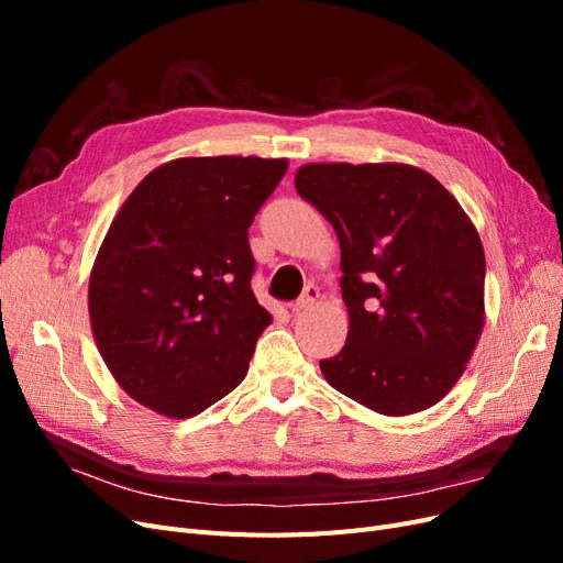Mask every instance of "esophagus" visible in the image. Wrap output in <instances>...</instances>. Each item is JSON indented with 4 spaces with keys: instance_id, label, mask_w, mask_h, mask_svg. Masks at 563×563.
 <instances>
[{
    "instance_id": "1",
    "label": "esophagus",
    "mask_w": 563,
    "mask_h": 563,
    "mask_svg": "<svg viewBox=\"0 0 563 563\" xmlns=\"http://www.w3.org/2000/svg\"><path fill=\"white\" fill-rule=\"evenodd\" d=\"M317 302H319V288L314 284H308L305 286V291L300 294V298L288 305V308H291L294 312H302V310H310Z\"/></svg>"
}]
</instances>
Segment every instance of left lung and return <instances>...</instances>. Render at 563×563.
<instances>
[{
  "mask_svg": "<svg viewBox=\"0 0 563 563\" xmlns=\"http://www.w3.org/2000/svg\"><path fill=\"white\" fill-rule=\"evenodd\" d=\"M296 190L333 225L347 340L323 378L383 416L444 399L484 331L486 258L470 216L411 164H305Z\"/></svg>",
  "mask_w": 563,
  "mask_h": 563,
  "instance_id": "1",
  "label": "left lung"
}]
</instances>
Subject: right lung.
Here are the masks:
<instances>
[{
    "label": "right lung",
    "instance_id": "obj_1",
    "mask_svg": "<svg viewBox=\"0 0 563 563\" xmlns=\"http://www.w3.org/2000/svg\"><path fill=\"white\" fill-rule=\"evenodd\" d=\"M286 159L180 157L117 211L89 277L100 356L131 399L192 418L240 385L272 314L255 300L249 228Z\"/></svg>",
    "mask_w": 563,
    "mask_h": 563
}]
</instances>
